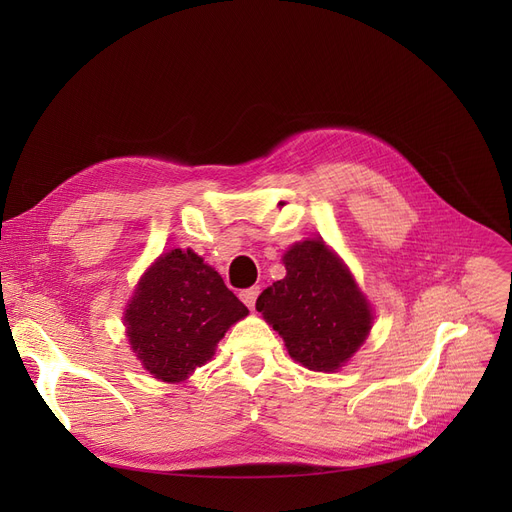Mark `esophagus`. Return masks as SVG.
<instances>
[{
    "mask_svg": "<svg viewBox=\"0 0 512 512\" xmlns=\"http://www.w3.org/2000/svg\"><path fill=\"white\" fill-rule=\"evenodd\" d=\"M257 297H259V288H257V286H251V288H247V290H242V292H240V301L245 303L249 309H253V307H255Z\"/></svg>",
    "mask_w": 512,
    "mask_h": 512,
    "instance_id": "1",
    "label": "esophagus"
}]
</instances>
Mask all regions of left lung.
<instances>
[{"instance_id":"1","label":"left lung","mask_w":512,"mask_h":512,"mask_svg":"<svg viewBox=\"0 0 512 512\" xmlns=\"http://www.w3.org/2000/svg\"><path fill=\"white\" fill-rule=\"evenodd\" d=\"M286 276L265 288L257 311L288 355L311 371H336L369 336L373 313L353 274L321 238L284 253Z\"/></svg>"}]
</instances>
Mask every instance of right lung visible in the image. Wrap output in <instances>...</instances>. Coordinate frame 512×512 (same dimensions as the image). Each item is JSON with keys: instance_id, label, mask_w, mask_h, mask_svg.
<instances>
[{"instance_id": "add662e5", "label": "right lung", "mask_w": 512, "mask_h": 512, "mask_svg": "<svg viewBox=\"0 0 512 512\" xmlns=\"http://www.w3.org/2000/svg\"><path fill=\"white\" fill-rule=\"evenodd\" d=\"M249 309L191 249L157 257L124 311L132 353L153 378L180 384L205 365Z\"/></svg>"}]
</instances>
